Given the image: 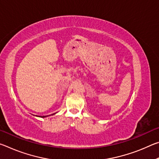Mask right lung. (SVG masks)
Wrapping results in <instances>:
<instances>
[{"instance_id": "add662e5", "label": "right lung", "mask_w": 159, "mask_h": 159, "mask_svg": "<svg viewBox=\"0 0 159 159\" xmlns=\"http://www.w3.org/2000/svg\"><path fill=\"white\" fill-rule=\"evenodd\" d=\"M56 114V113H55ZM53 114H52V115H53ZM48 116H41V118H45V117H47Z\"/></svg>"}]
</instances>
